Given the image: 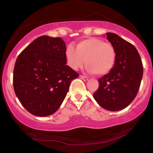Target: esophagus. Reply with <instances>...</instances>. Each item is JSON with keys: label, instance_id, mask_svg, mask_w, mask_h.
<instances>
[{"label": "esophagus", "instance_id": "esophagus-1", "mask_svg": "<svg viewBox=\"0 0 153 153\" xmlns=\"http://www.w3.org/2000/svg\"><path fill=\"white\" fill-rule=\"evenodd\" d=\"M80 78L82 79V80H83L84 81H87L88 80V77H86V76H84V75H80Z\"/></svg>", "mask_w": 153, "mask_h": 153}]
</instances>
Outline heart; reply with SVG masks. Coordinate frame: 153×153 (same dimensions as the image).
<instances>
[{"label": "heart", "mask_w": 153, "mask_h": 153, "mask_svg": "<svg viewBox=\"0 0 153 153\" xmlns=\"http://www.w3.org/2000/svg\"><path fill=\"white\" fill-rule=\"evenodd\" d=\"M65 58L72 69L82 68L85 62L89 73L102 76L109 73L114 67L117 50L111 44L90 37L79 42L76 49L72 45L67 47Z\"/></svg>", "instance_id": "heart-1"}]
</instances>
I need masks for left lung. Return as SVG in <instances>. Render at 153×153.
<instances>
[{
    "label": "left lung",
    "instance_id": "1",
    "mask_svg": "<svg viewBox=\"0 0 153 153\" xmlns=\"http://www.w3.org/2000/svg\"><path fill=\"white\" fill-rule=\"evenodd\" d=\"M106 36L117 50V61L112 71L99 79L94 98L102 108L116 111L129 106L136 97L143 66L134 45L114 33H106Z\"/></svg>",
    "mask_w": 153,
    "mask_h": 153
}]
</instances>
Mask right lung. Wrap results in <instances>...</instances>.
Wrapping results in <instances>:
<instances>
[{
	"mask_svg": "<svg viewBox=\"0 0 153 153\" xmlns=\"http://www.w3.org/2000/svg\"><path fill=\"white\" fill-rule=\"evenodd\" d=\"M65 42L42 36L19 54L13 69L15 94L31 114L50 116L59 108L79 75L67 65Z\"/></svg>",
	"mask_w": 153,
	"mask_h": 153,
	"instance_id": "1",
	"label": "right lung"
}]
</instances>
